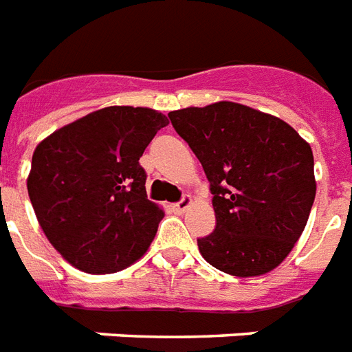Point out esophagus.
<instances>
[{"instance_id":"esophagus-1","label":"esophagus","mask_w":352,"mask_h":352,"mask_svg":"<svg viewBox=\"0 0 352 352\" xmlns=\"http://www.w3.org/2000/svg\"><path fill=\"white\" fill-rule=\"evenodd\" d=\"M190 205H192V198H190V196H184L182 201H178V204L174 205V209H176V212H185Z\"/></svg>"}]
</instances>
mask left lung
Wrapping results in <instances>:
<instances>
[{
  "label": "left lung",
  "mask_w": 352,
  "mask_h": 352,
  "mask_svg": "<svg viewBox=\"0 0 352 352\" xmlns=\"http://www.w3.org/2000/svg\"><path fill=\"white\" fill-rule=\"evenodd\" d=\"M210 184L216 229L198 240L230 276L276 269L300 240L316 196L311 145L280 118L234 101L168 112Z\"/></svg>",
  "instance_id": "left-lung-1"
}]
</instances>
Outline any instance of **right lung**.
<instances>
[{
    "instance_id": "add662e5",
    "label": "right lung",
    "mask_w": 352,
    "mask_h": 352,
    "mask_svg": "<svg viewBox=\"0 0 352 352\" xmlns=\"http://www.w3.org/2000/svg\"><path fill=\"white\" fill-rule=\"evenodd\" d=\"M165 114L114 105L54 131L32 154L27 189L39 227L70 265L111 274L153 243L163 209L147 199L143 151Z\"/></svg>"
}]
</instances>
